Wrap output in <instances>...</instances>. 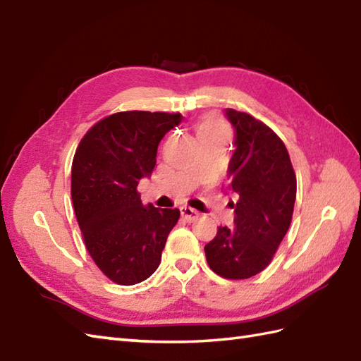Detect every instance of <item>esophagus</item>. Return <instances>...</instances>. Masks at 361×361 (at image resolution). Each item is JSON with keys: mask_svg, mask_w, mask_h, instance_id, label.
<instances>
[{"mask_svg": "<svg viewBox=\"0 0 361 361\" xmlns=\"http://www.w3.org/2000/svg\"><path fill=\"white\" fill-rule=\"evenodd\" d=\"M180 213H182V218L188 222H193L199 218V212H196L195 208H190V207H182Z\"/></svg>", "mask_w": 361, "mask_h": 361, "instance_id": "esophagus-1", "label": "esophagus"}]
</instances>
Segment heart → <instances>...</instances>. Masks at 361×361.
Segmentation results:
<instances>
[{
    "mask_svg": "<svg viewBox=\"0 0 361 361\" xmlns=\"http://www.w3.org/2000/svg\"><path fill=\"white\" fill-rule=\"evenodd\" d=\"M216 131H227L226 123L216 116H207L201 122V125H199V134L201 135L208 133H216Z\"/></svg>",
    "mask_w": 361,
    "mask_h": 361,
    "instance_id": "b5f03b06",
    "label": "heart"
}]
</instances>
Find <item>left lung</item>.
Returning a JSON list of instances; mask_svg holds the SVG:
<instances>
[{"label":"left lung","instance_id":"left-lung-1","mask_svg":"<svg viewBox=\"0 0 361 361\" xmlns=\"http://www.w3.org/2000/svg\"><path fill=\"white\" fill-rule=\"evenodd\" d=\"M236 130L228 188L239 196L235 227H218L205 245L210 269L226 279H247L266 269L292 222L296 176L278 134L247 113L227 109Z\"/></svg>","mask_w":361,"mask_h":361}]
</instances>
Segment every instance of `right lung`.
Returning a JSON list of instances; mask_svg holds the SVG:
<instances>
[{
	"label": "right lung",
	"instance_id": "1",
	"mask_svg": "<svg viewBox=\"0 0 361 361\" xmlns=\"http://www.w3.org/2000/svg\"><path fill=\"white\" fill-rule=\"evenodd\" d=\"M180 113L122 111L99 120L72 160L71 196L85 245L102 274L120 286L154 274L178 208L143 207L139 179L156 166L159 142Z\"/></svg>",
	"mask_w": 361,
	"mask_h": 361
}]
</instances>
